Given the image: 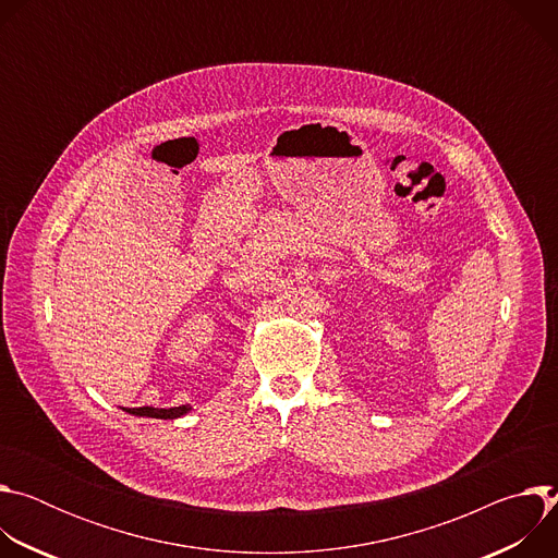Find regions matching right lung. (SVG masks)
Masks as SVG:
<instances>
[{
  "mask_svg": "<svg viewBox=\"0 0 558 558\" xmlns=\"http://www.w3.org/2000/svg\"><path fill=\"white\" fill-rule=\"evenodd\" d=\"M125 413L130 415H136V417H154V420H177V417H183L192 411L190 404L185 407H174V409H151V407H141V409H123Z\"/></svg>",
  "mask_w": 558,
  "mask_h": 558,
  "instance_id": "right-lung-1",
  "label": "right lung"
}]
</instances>
